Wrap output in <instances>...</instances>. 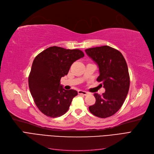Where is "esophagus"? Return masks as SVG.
Wrapping results in <instances>:
<instances>
[{
	"mask_svg": "<svg viewBox=\"0 0 154 154\" xmlns=\"http://www.w3.org/2000/svg\"><path fill=\"white\" fill-rule=\"evenodd\" d=\"M78 92L79 94H82V95H84V96H86V95L88 94V92H86V91H84L80 90V91H78Z\"/></svg>",
	"mask_w": 154,
	"mask_h": 154,
	"instance_id": "1",
	"label": "esophagus"
}]
</instances>
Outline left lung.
<instances>
[{
    "instance_id": "left-lung-1",
    "label": "left lung",
    "mask_w": 154,
    "mask_h": 154,
    "mask_svg": "<svg viewBox=\"0 0 154 154\" xmlns=\"http://www.w3.org/2000/svg\"><path fill=\"white\" fill-rule=\"evenodd\" d=\"M85 51L98 66L100 76L97 81L105 88L102 95L94 94L96 102L88 109L97 117H110L122 107L128 92L130 76L127 62L118 50L108 45Z\"/></svg>"
}]
</instances>
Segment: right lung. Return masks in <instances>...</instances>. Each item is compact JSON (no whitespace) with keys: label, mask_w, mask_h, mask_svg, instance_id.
Here are the masks:
<instances>
[{"label":"right lung","mask_w":154,"mask_h":154,"mask_svg":"<svg viewBox=\"0 0 154 154\" xmlns=\"http://www.w3.org/2000/svg\"><path fill=\"white\" fill-rule=\"evenodd\" d=\"M84 57L79 49L50 47L36 56L28 78L30 92L36 105L45 116L57 118L68 110L75 90H65L60 79L68 74L71 65Z\"/></svg>","instance_id":"obj_1"}]
</instances>
